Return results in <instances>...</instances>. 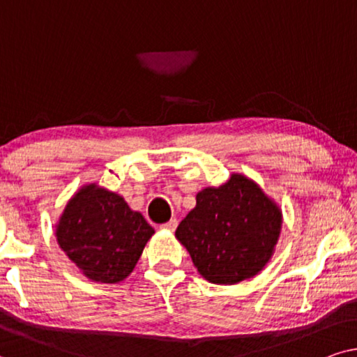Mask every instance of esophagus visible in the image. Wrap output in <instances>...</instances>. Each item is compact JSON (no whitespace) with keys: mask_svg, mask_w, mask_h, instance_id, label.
Returning <instances> with one entry per match:
<instances>
[{"mask_svg":"<svg viewBox=\"0 0 357 357\" xmlns=\"http://www.w3.org/2000/svg\"><path fill=\"white\" fill-rule=\"evenodd\" d=\"M176 227H178V220H176V218H171V220L166 222L161 228H163V230H168V231H174Z\"/></svg>","mask_w":357,"mask_h":357,"instance_id":"obj_1","label":"esophagus"}]
</instances>
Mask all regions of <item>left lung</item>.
I'll list each match as a JSON object with an SVG mask.
<instances>
[{
  "mask_svg": "<svg viewBox=\"0 0 357 357\" xmlns=\"http://www.w3.org/2000/svg\"><path fill=\"white\" fill-rule=\"evenodd\" d=\"M282 227L278 204L253 179L234 173L196 196V207L176 228L199 274L212 284H238L269 263Z\"/></svg>",
  "mask_w": 357,
  "mask_h": 357,
  "instance_id": "1",
  "label": "left lung"
}]
</instances>
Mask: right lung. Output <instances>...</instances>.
I'll list each match as a JSON object with an SVG mask.
<instances>
[{
    "instance_id": "add662e5",
    "label": "right lung",
    "mask_w": 357,
    "mask_h": 357,
    "mask_svg": "<svg viewBox=\"0 0 357 357\" xmlns=\"http://www.w3.org/2000/svg\"><path fill=\"white\" fill-rule=\"evenodd\" d=\"M56 241L79 271L94 282H121L134 271L155 234L140 212L122 196L86 184L70 199L59 223Z\"/></svg>"
}]
</instances>
